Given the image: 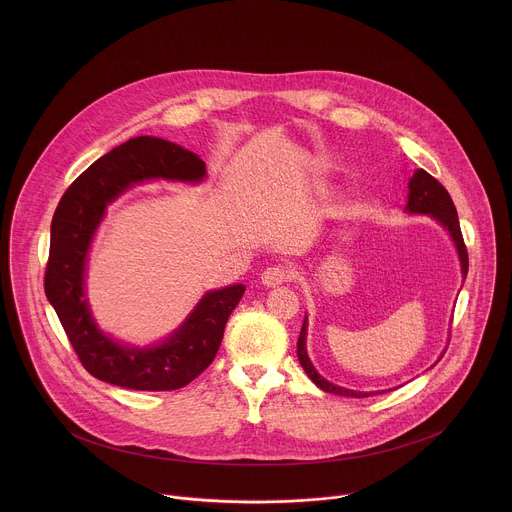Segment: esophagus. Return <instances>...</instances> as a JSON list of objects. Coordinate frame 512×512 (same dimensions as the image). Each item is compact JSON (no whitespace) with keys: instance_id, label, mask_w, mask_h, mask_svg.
Listing matches in <instances>:
<instances>
[{"instance_id":"34e87169","label":"esophagus","mask_w":512,"mask_h":512,"mask_svg":"<svg viewBox=\"0 0 512 512\" xmlns=\"http://www.w3.org/2000/svg\"><path fill=\"white\" fill-rule=\"evenodd\" d=\"M293 278V270L278 264V266H270L262 272V284L268 286V288H276V286H282L286 282H290Z\"/></svg>"}]
</instances>
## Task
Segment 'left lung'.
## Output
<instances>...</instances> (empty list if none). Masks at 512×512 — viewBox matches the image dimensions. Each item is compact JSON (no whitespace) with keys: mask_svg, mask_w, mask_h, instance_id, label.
I'll return each mask as SVG.
<instances>
[{"mask_svg":"<svg viewBox=\"0 0 512 512\" xmlns=\"http://www.w3.org/2000/svg\"><path fill=\"white\" fill-rule=\"evenodd\" d=\"M408 205L406 211L408 213H420V215H430L434 219L439 220L451 234L455 246H457V254L461 260V272L463 276H467L469 270V256H467V246L463 242V234H461V226L457 219V209L449 197V193L445 191V187L439 183L436 177H432L428 171L418 169L410 183H408ZM305 327L307 323L303 321L301 331H299V339H297V359L299 365L303 366L305 374L323 390V392H331V394H339V396H349V398H366L378 392H357V390H347L341 386L331 384L329 380H325L323 376H319V372L313 368L307 351H305Z\"/></svg>","mask_w":512,"mask_h":512,"instance_id":"1","label":"left lung"}]
</instances>
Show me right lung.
I'll list each match as a JSON object with an SVG mask.
<instances>
[{"instance_id":"1","label":"right lung","mask_w":512,"mask_h":512,"mask_svg":"<svg viewBox=\"0 0 512 512\" xmlns=\"http://www.w3.org/2000/svg\"><path fill=\"white\" fill-rule=\"evenodd\" d=\"M205 161L171 142L140 136L114 147L65 191L51 222L45 293L82 366L98 380L130 390H177L217 357L226 321L244 286L209 292L181 329L151 349H132L106 337L84 299V264L106 205L132 183L146 179L201 181Z\"/></svg>"}]
</instances>
